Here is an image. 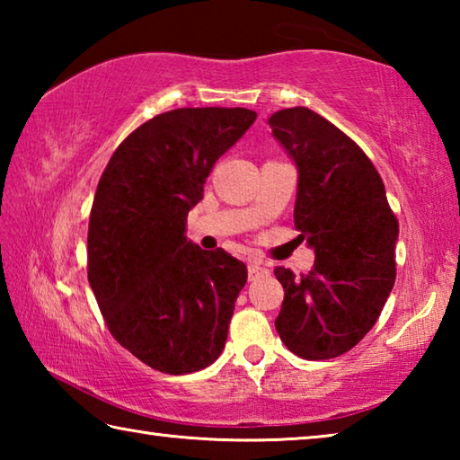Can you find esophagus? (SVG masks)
<instances>
[{"label": "esophagus", "mask_w": 460, "mask_h": 460, "mask_svg": "<svg viewBox=\"0 0 460 460\" xmlns=\"http://www.w3.org/2000/svg\"><path fill=\"white\" fill-rule=\"evenodd\" d=\"M247 271H249V279H252V282H253V279H260V278L270 274V270H268L266 266H261L260 261H252V263H249Z\"/></svg>", "instance_id": "obj_1"}]
</instances>
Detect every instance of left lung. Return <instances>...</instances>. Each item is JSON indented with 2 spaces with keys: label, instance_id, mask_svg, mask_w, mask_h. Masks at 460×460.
I'll return each instance as SVG.
<instances>
[{
  "label": "left lung",
  "instance_id": "left-lung-1",
  "mask_svg": "<svg viewBox=\"0 0 460 460\" xmlns=\"http://www.w3.org/2000/svg\"><path fill=\"white\" fill-rule=\"evenodd\" d=\"M298 168L294 225L314 249V268H276L284 302L276 331L302 359L353 349L384 310L395 282L398 219L376 166L351 137L308 107L268 119Z\"/></svg>",
  "mask_w": 460,
  "mask_h": 460
}]
</instances>
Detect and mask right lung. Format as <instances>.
Listing matches in <instances>:
<instances>
[{
  "label": "right lung",
  "mask_w": 460,
  "mask_h": 460,
  "mask_svg": "<svg viewBox=\"0 0 460 460\" xmlns=\"http://www.w3.org/2000/svg\"><path fill=\"white\" fill-rule=\"evenodd\" d=\"M258 113L184 107L123 139L89 217V284L109 332L152 369L184 376L217 361L227 341L243 261L186 239L215 162Z\"/></svg>",
  "instance_id": "1"
}]
</instances>
